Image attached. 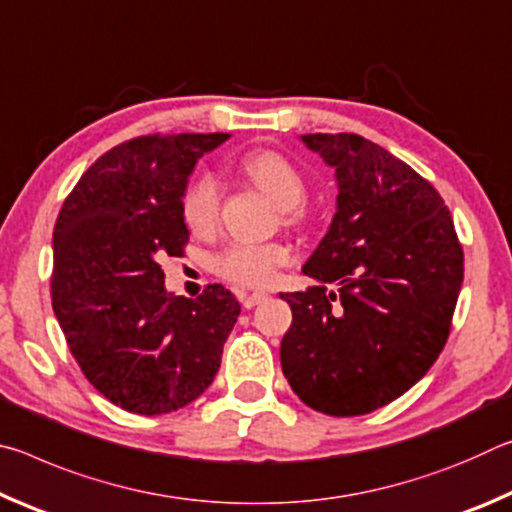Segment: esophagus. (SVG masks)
<instances>
[{
	"label": "esophagus",
	"mask_w": 512,
	"mask_h": 512,
	"mask_svg": "<svg viewBox=\"0 0 512 512\" xmlns=\"http://www.w3.org/2000/svg\"><path fill=\"white\" fill-rule=\"evenodd\" d=\"M239 300H241V305H244L246 309H253L257 305H262V302H266L268 296H266V293H262V291H257V293H241Z\"/></svg>",
	"instance_id": "34e87169"
}]
</instances>
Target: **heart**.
<instances>
[{
	"label": "heart",
	"mask_w": 512,
	"mask_h": 512,
	"mask_svg": "<svg viewBox=\"0 0 512 512\" xmlns=\"http://www.w3.org/2000/svg\"><path fill=\"white\" fill-rule=\"evenodd\" d=\"M241 171L280 207H289V219H298V207L307 196V180L287 155L277 151H253L241 158ZM221 180L212 171H201L183 194V219L196 235L214 230L221 212ZM289 262V250L282 244H246L237 241L214 257V271L223 280L241 287H266L277 268Z\"/></svg>",
	"instance_id": "heart-1"
}]
</instances>
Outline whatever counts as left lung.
I'll list each match as a JSON object with an SVG mask.
<instances>
[{"mask_svg":"<svg viewBox=\"0 0 512 512\" xmlns=\"http://www.w3.org/2000/svg\"><path fill=\"white\" fill-rule=\"evenodd\" d=\"M336 169L329 232L302 273L282 372L302 402L336 418L391 404L443 352L463 284L452 214L429 180L354 133L302 135ZM336 283V292L326 284Z\"/></svg>","mask_w":512,"mask_h":512,"instance_id":"1","label":"left lung"}]
</instances>
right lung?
Masks as SVG:
<instances>
[{
	"mask_svg": "<svg viewBox=\"0 0 512 512\" xmlns=\"http://www.w3.org/2000/svg\"><path fill=\"white\" fill-rule=\"evenodd\" d=\"M228 137H133L103 153L60 207L51 307L85 379L124 411L183 409L221 366L237 298L221 284L196 300L167 293L160 259L185 255L189 173Z\"/></svg>",
	"mask_w": 512,
	"mask_h": 512,
	"instance_id": "add662e5",
	"label": "right lung"
}]
</instances>
